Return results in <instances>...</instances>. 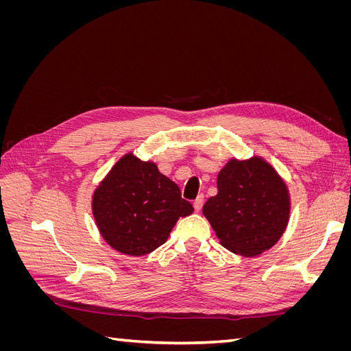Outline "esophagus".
<instances>
[{
    "instance_id": "1",
    "label": "esophagus",
    "mask_w": 351,
    "mask_h": 351,
    "mask_svg": "<svg viewBox=\"0 0 351 351\" xmlns=\"http://www.w3.org/2000/svg\"><path fill=\"white\" fill-rule=\"evenodd\" d=\"M204 202H205L204 195H199V196L196 197V200L193 202V206H195V209H196L197 212L202 209V206H204Z\"/></svg>"
}]
</instances>
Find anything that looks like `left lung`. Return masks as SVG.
Wrapping results in <instances>:
<instances>
[{
    "label": "left lung",
    "instance_id": "obj_1",
    "mask_svg": "<svg viewBox=\"0 0 351 351\" xmlns=\"http://www.w3.org/2000/svg\"><path fill=\"white\" fill-rule=\"evenodd\" d=\"M218 193L204 205L219 243L241 256H258L277 243L289 226V187L267 159L231 158L217 178Z\"/></svg>",
    "mask_w": 351,
    "mask_h": 351
}]
</instances>
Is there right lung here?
I'll use <instances>...</instances> for the list:
<instances>
[{"label": "right lung", "instance_id": "1", "mask_svg": "<svg viewBox=\"0 0 351 351\" xmlns=\"http://www.w3.org/2000/svg\"><path fill=\"white\" fill-rule=\"evenodd\" d=\"M193 212L178 186L152 161L123 155L93 190L92 214L117 252L143 256L164 244L178 218Z\"/></svg>", "mask_w": 351, "mask_h": 351}]
</instances>
